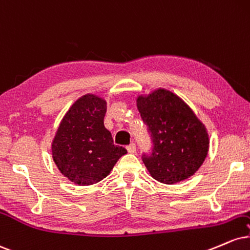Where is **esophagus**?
I'll use <instances>...</instances> for the list:
<instances>
[{
  "label": "esophagus",
  "instance_id": "obj_1",
  "mask_svg": "<svg viewBox=\"0 0 250 250\" xmlns=\"http://www.w3.org/2000/svg\"><path fill=\"white\" fill-rule=\"evenodd\" d=\"M126 149H127L128 153H136V144H133V143L130 144V145L126 147Z\"/></svg>",
  "mask_w": 250,
  "mask_h": 250
}]
</instances>
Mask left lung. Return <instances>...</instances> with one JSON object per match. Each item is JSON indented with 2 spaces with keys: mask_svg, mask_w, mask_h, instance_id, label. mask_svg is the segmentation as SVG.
I'll list each match as a JSON object with an SVG mask.
<instances>
[{
  "mask_svg": "<svg viewBox=\"0 0 250 250\" xmlns=\"http://www.w3.org/2000/svg\"><path fill=\"white\" fill-rule=\"evenodd\" d=\"M137 107L153 143L142 157L149 174L167 185L194 174L206 159L209 138L192 108L165 89L139 96Z\"/></svg>",
  "mask_w": 250,
  "mask_h": 250,
  "instance_id": "obj_1",
  "label": "left lung"
}]
</instances>
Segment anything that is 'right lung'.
<instances>
[{
	"label": "right lung",
	"instance_id": "1",
	"mask_svg": "<svg viewBox=\"0 0 250 250\" xmlns=\"http://www.w3.org/2000/svg\"><path fill=\"white\" fill-rule=\"evenodd\" d=\"M106 102L95 95L82 96L62 119L52 140V158L62 174L87 186L103 180L127 151L113 144L104 126Z\"/></svg>",
	"mask_w": 250,
	"mask_h": 250
}]
</instances>
